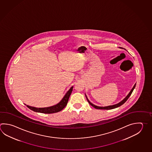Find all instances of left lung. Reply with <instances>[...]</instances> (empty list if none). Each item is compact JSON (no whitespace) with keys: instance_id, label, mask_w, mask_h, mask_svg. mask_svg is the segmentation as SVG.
<instances>
[{"instance_id":"obj_1","label":"left lung","mask_w":152,"mask_h":152,"mask_svg":"<svg viewBox=\"0 0 152 152\" xmlns=\"http://www.w3.org/2000/svg\"><path fill=\"white\" fill-rule=\"evenodd\" d=\"M135 86H136V84H135L134 86H133V88L132 90H131V91L129 92V95L126 96V98H125L124 99L122 100L121 102H120V103H119L117 104H115V105H111V106H105V107H100V106H96L95 105H94L93 104H92L88 100V98L86 97V99H87L88 102H89V103L92 106H93L94 107H95V109H100V110H111V109H115V108H116V107H118L121 106V105H123V104L125 103L126 101H127V100L129 99V96L132 94V92H133V90L134 89Z\"/></svg>"}]
</instances>
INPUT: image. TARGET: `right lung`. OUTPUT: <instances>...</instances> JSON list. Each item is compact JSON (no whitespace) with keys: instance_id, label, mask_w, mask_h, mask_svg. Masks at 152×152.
Masks as SVG:
<instances>
[{"instance_id":"1","label":"right lung","mask_w":152,"mask_h":152,"mask_svg":"<svg viewBox=\"0 0 152 152\" xmlns=\"http://www.w3.org/2000/svg\"><path fill=\"white\" fill-rule=\"evenodd\" d=\"M72 89H73V86H72V88L69 89L68 92L66 93V95L62 98V99L61 100L60 102L54 106L48 107L37 108V107L26 105L28 108L31 109V110L34 111V112H40V113H46V114H50V113L60 112V111L62 110L66 107V104L68 103L69 97L71 95L72 91Z\"/></svg>"}]
</instances>
